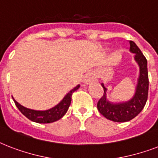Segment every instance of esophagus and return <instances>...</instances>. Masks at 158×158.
I'll return each mask as SVG.
<instances>
[{
	"instance_id": "34e87169",
	"label": "esophagus",
	"mask_w": 158,
	"mask_h": 158,
	"mask_svg": "<svg viewBox=\"0 0 158 158\" xmlns=\"http://www.w3.org/2000/svg\"><path fill=\"white\" fill-rule=\"evenodd\" d=\"M98 81V78H97L96 74L93 73V72H89L87 73L84 77V80L83 82L84 84H89L91 83H94V82Z\"/></svg>"
}]
</instances>
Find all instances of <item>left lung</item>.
I'll list each match as a JSON object with an SVG mask.
<instances>
[{
  "label": "left lung",
  "mask_w": 158,
  "mask_h": 158,
  "mask_svg": "<svg viewBox=\"0 0 158 158\" xmlns=\"http://www.w3.org/2000/svg\"><path fill=\"white\" fill-rule=\"evenodd\" d=\"M130 52L135 53V60L139 66V74L134 96L129 101L112 102L106 98L107 89L102 84L104 89L103 96L98 102V109L106 119L115 122H126L137 116L143 109L148 94V74L147 60L133 41H130Z\"/></svg>",
  "instance_id": "1"
}]
</instances>
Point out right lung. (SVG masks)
<instances>
[{
  "mask_svg": "<svg viewBox=\"0 0 158 158\" xmlns=\"http://www.w3.org/2000/svg\"><path fill=\"white\" fill-rule=\"evenodd\" d=\"M79 87H80V85L78 84L75 88L71 89L57 105L45 110H37L29 109V108H27L25 106H23L20 105L18 102H16L15 100L13 97H12V98H13L16 106L18 107L19 110H20V112L23 115H25L28 119H29L33 122L40 123V124H47V123H52L54 122V121H56V120H60V118L64 116V114L67 112V110L69 109V105L71 103L72 94L74 91H76Z\"/></svg>",
  "mask_w": 158,
  "mask_h": 158,
  "instance_id": "add662e5",
  "label": "right lung"
}]
</instances>
